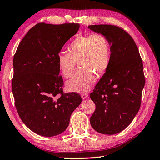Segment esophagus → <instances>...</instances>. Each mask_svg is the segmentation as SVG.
Here are the masks:
<instances>
[{"label":"esophagus","instance_id":"esophagus-1","mask_svg":"<svg viewBox=\"0 0 160 160\" xmlns=\"http://www.w3.org/2000/svg\"><path fill=\"white\" fill-rule=\"evenodd\" d=\"M88 94L86 93H83L82 94H81V98H82L83 99H86V98H88Z\"/></svg>","mask_w":160,"mask_h":160}]
</instances>
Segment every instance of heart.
Returning <instances> with one entry per match:
<instances>
[{"label":"heart","instance_id":"1","mask_svg":"<svg viewBox=\"0 0 160 160\" xmlns=\"http://www.w3.org/2000/svg\"><path fill=\"white\" fill-rule=\"evenodd\" d=\"M68 51L57 55V65L61 74L66 78L70 77L76 62L81 69L67 81L66 86L73 92H86L95 83L94 74L102 75L109 67L111 58L109 41L101 34L79 36L71 42Z\"/></svg>","mask_w":160,"mask_h":160}]
</instances>
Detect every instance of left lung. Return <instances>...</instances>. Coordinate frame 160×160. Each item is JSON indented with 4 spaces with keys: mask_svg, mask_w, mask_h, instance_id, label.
Here are the masks:
<instances>
[{
    "mask_svg": "<svg viewBox=\"0 0 160 160\" xmlns=\"http://www.w3.org/2000/svg\"><path fill=\"white\" fill-rule=\"evenodd\" d=\"M90 30L109 41V67L96 85L90 99L96 109L90 119L97 132L114 135L124 130L138 114L145 85L142 60L134 40L111 25H90Z\"/></svg>",
    "mask_w": 160,
    "mask_h": 160,
    "instance_id": "obj_1",
    "label": "left lung"
}]
</instances>
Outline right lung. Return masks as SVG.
<instances>
[{
    "instance_id": "add662e5",
    "label": "right lung",
    "mask_w": 160,
    "mask_h": 160,
    "mask_svg": "<svg viewBox=\"0 0 160 160\" xmlns=\"http://www.w3.org/2000/svg\"><path fill=\"white\" fill-rule=\"evenodd\" d=\"M77 23H38L19 43L13 60L12 88L18 115L32 131L43 137L64 132L81 103L79 94L63 93L57 55L79 30Z\"/></svg>"
}]
</instances>
